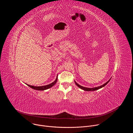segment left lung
I'll list each match as a JSON object with an SVG mask.
<instances>
[{"label": "left lung", "mask_w": 133, "mask_h": 133, "mask_svg": "<svg viewBox=\"0 0 133 133\" xmlns=\"http://www.w3.org/2000/svg\"><path fill=\"white\" fill-rule=\"evenodd\" d=\"M109 80H108L107 82H106L105 83H104V84L103 85H101V86H97V87H85V86H83L82 85H81L80 84H79L78 83H77L76 81H75V83L76 84V85L78 87H79L80 88H81L82 89H83L85 91H94V90H98L102 87H103L104 86H105L106 84H107L108 83V82H109Z\"/></svg>", "instance_id": "left-lung-1"}]
</instances>
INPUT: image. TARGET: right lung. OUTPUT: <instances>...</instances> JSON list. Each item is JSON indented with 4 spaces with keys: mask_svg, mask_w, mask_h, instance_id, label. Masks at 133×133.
<instances>
[{
    "mask_svg": "<svg viewBox=\"0 0 133 133\" xmlns=\"http://www.w3.org/2000/svg\"><path fill=\"white\" fill-rule=\"evenodd\" d=\"M57 78L56 79V80L52 82V83L47 85H45V86H31V85H29L28 84L27 86H28L29 87H31V88L35 89V90H46L50 88H51V87H52L53 86H54L55 85V84L57 83Z\"/></svg>",
    "mask_w": 133,
    "mask_h": 133,
    "instance_id": "add662e5",
    "label": "right lung"
}]
</instances>
